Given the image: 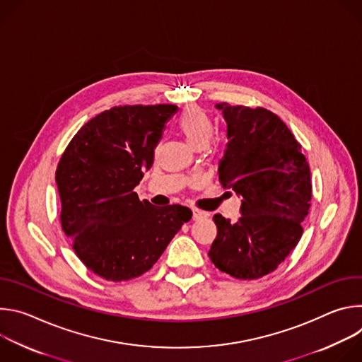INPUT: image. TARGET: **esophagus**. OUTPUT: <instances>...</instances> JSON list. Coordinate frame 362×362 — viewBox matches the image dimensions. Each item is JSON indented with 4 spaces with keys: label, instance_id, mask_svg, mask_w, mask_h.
<instances>
[{
    "label": "esophagus",
    "instance_id": "obj_1",
    "mask_svg": "<svg viewBox=\"0 0 362 362\" xmlns=\"http://www.w3.org/2000/svg\"><path fill=\"white\" fill-rule=\"evenodd\" d=\"M192 211H193V221H200L208 216V214H204L203 211H199V209H192Z\"/></svg>",
    "mask_w": 362,
    "mask_h": 362
}]
</instances>
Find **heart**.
<instances>
[{"instance_id": "heart-1", "label": "heart", "mask_w": 362, "mask_h": 362, "mask_svg": "<svg viewBox=\"0 0 362 362\" xmlns=\"http://www.w3.org/2000/svg\"><path fill=\"white\" fill-rule=\"evenodd\" d=\"M176 126L186 141L194 148L204 147L215 133V123L212 117L196 106L185 109L179 116Z\"/></svg>"}]
</instances>
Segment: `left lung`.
<instances>
[{
	"label": "left lung",
	"mask_w": 362,
	"mask_h": 362,
	"mask_svg": "<svg viewBox=\"0 0 362 362\" xmlns=\"http://www.w3.org/2000/svg\"><path fill=\"white\" fill-rule=\"evenodd\" d=\"M228 144L219 182L242 196L240 218L230 223L216 214L209 257L236 279L274 272L302 236L313 197L311 172L300 144L272 112L219 103Z\"/></svg>",
	"instance_id": "8db88e82"
}]
</instances>
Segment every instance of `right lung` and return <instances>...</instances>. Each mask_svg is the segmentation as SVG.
Masks as SVG:
<instances>
[{"instance_id": "obj_1", "label": "right lung", "mask_w": 362, "mask_h": 362, "mask_svg": "<svg viewBox=\"0 0 362 362\" xmlns=\"http://www.w3.org/2000/svg\"><path fill=\"white\" fill-rule=\"evenodd\" d=\"M176 110L175 105L112 107L87 122L62 154L56 170L62 228L87 269L107 281L147 272L192 218L186 206L158 208L134 192Z\"/></svg>"}]
</instances>
